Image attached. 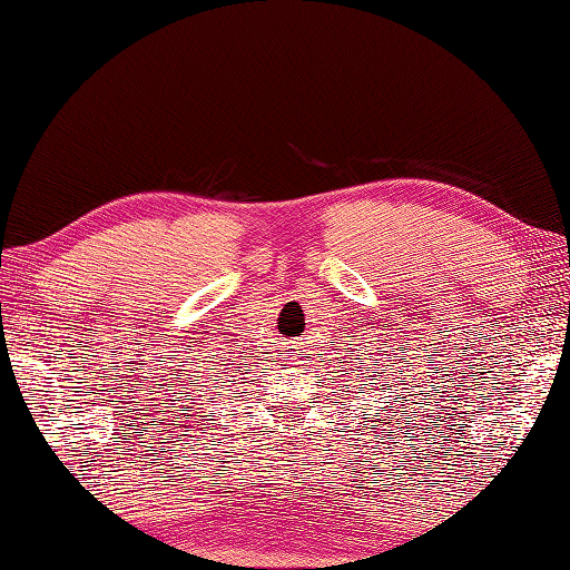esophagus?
Returning <instances> with one entry per match:
<instances>
[{
    "mask_svg": "<svg viewBox=\"0 0 570 570\" xmlns=\"http://www.w3.org/2000/svg\"><path fill=\"white\" fill-rule=\"evenodd\" d=\"M294 350H296L294 357H286V355H284L282 362H278V365H292V367H294V365H301V353H304V350H301L298 345H296Z\"/></svg>",
    "mask_w": 570,
    "mask_h": 570,
    "instance_id": "34e87169",
    "label": "esophagus"
}]
</instances>
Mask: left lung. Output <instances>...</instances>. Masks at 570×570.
<instances>
[{"mask_svg": "<svg viewBox=\"0 0 570 570\" xmlns=\"http://www.w3.org/2000/svg\"><path fill=\"white\" fill-rule=\"evenodd\" d=\"M372 328H374V325H372ZM382 331H392L390 328V325H382ZM399 333H402V328H396ZM382 335V333H380ZM380 335H374V337H380ZM347 337H355V341H362V343H353V341H350L347 345L350 347H343L345 350V362H350V367H357L355 372H360V374H365L367 372V362H370V355H374V353H377V355H382V362H384V365L382 367H386L384 372H377V374H374V377H377V384L380 386H384V390L386 392H390V396H394V399H384V406H377V411H384V419H380V423H384V421H390L392 419V414H396V411L399 409H406V404H416V399H409V396H414V394H399V390H392V386H396L394 384V380H402V374H404V370H392V367H396V362L394 360H386V357H390V355H396V343H402L404 341V337H402V341H396V337H392V343L390 345H386V347H377L382 341H367V337H357V335H347ZM370 342L371 345L367 346L366 343ZM384 345V343H382ZM409 350V347H406ZM411 360H414V357H411ZM390 361L391 365L386 366L385 362ZM406 362V365L409 367H414V365H411V362L409 360H404ZM372 370V367H370ZM345 374H350L347 370H343ZM370 377H372V374H370ZM406 377H414V374H404V380ZM370 384H374V382H370ZM345 386H350V384H345ZM360 390H362V386H360ZM362 394V392H360ZM362 414H365V411H362ZM414 419H416V411H414ZM392 423V421H390Z\"/></svg>", "mask_w": 570, "mask_h": 570, "instance_id": "8db88e82", "label": "left lung"}]
</instances>
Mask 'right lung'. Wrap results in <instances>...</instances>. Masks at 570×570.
I'll use <instances>...</instances> for the list:
<instances>
[{
	"label": "right lung",
	"mask_w": 570,
	"mask_h": 570,
	"mask_svg": "<svg viewBox=\"0 0 570 570\" xmlns=\"http://www.w3.org/2000/svg\"><path fill=\"white\" fill-rule=\"evenodd\" d=\"M235 362V360H233ZM178 377H180V374H178ZM176 377V380H178ZM210 377H213V374H210ZM210 377H205V374H203V377L200 380H196V374H190V377H186V380H180V386H178V394L180 396H176V402H190V404H196L198 402V399H188V396H203V394H198V392H210V384L208 382H205V380H210ZM205 385L206 390L200 391L199 386ZM176 394V392H174ZM193 409H196V406H184V411H193ZM198 414H200V411H198ZM203 414H205V411H203Z\"/></svg>",
	"instance_id": "add662e5"
}]
</instances>
